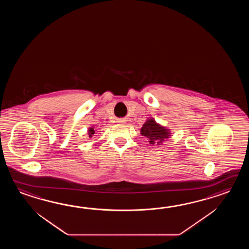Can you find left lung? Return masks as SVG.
Instances as JSON below:
<instances>
[{
  "label": "left lung",
  "instance_id": "left-lung-1",
  "mask_svg": "<svg viewBox=\"0 0 249 249\" xmlns=\"http://www.w3.org/2000/svg\"><path fill=\"white\" fill-rule=\"evenodd\" d=\"M141 133L148 140V142L154 145H161L170 134L167 129L160 126L153 119H149L143 124Z\"/></svg>",
  "mask_w": 249,
  "mask_h": 249
}]
</instances>
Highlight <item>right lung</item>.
<instances>
[{"label":"right lung","instance_id":"obj_1","mask_svg":"<svg viewBox=\"0 0 249 249\" xmlns=\"http://www.w3.org/2000/svg\"><path fill=\"white\" fill-rule=\"evenodd\" d=\"M94 130H93V128H90V130H89V133H90V137H91V135L92 134H94Z\"/></svg>","mask_w":249,"mask_h":249}]
</instances>
